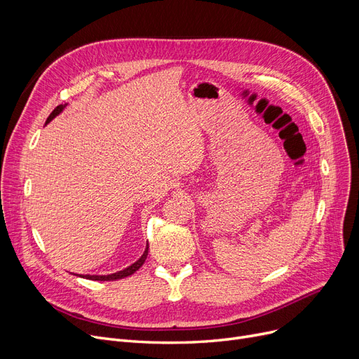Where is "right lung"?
Instances as JSON below:
<instances>
[{
	"label": "right lung",
	"mask_w": 359,
	"mask_h": 359,
	"mask_svg": "<svg viewBox=\"0 0 359 359\" xmlns=\"http://www.w3.org/2000/svg\"><path fill=\"white\" fill-rule=\"evenodd\" d=\"M65 106H67V104L56 106V107L53 109V111L49 115V118L46 119V123H49L55 116H58L60 113L64 110ZM147 256H148V244H147L144 255H142L135 263H132L130 266L125 268L123 271H119V272H115V273H110V275H80V276H81V278H86V279H91V280H116V279H122V278H126V276L132 275L134 272H137V271L144 265V262H145Z\"/></svg>",
	"instance_id": "1"
}]
</instances>
